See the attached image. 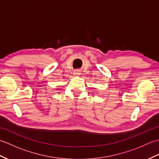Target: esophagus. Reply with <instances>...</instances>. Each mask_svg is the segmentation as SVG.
<instances>
[{"label": "esophagus", "instance_id": "1", "mask_svg": "<svg viewBox=\"0 0 159 159\" xmlns=\"http://www.w3.org/2000/svg\"><path fill=\"white\" fill-rule=\"evenodd\" d=\"M74 74L75 76H79V74H80L79 71H75V72H74Z\"/></svg>", "mask_w": 159, "mask_h": 159}]
</instances>
